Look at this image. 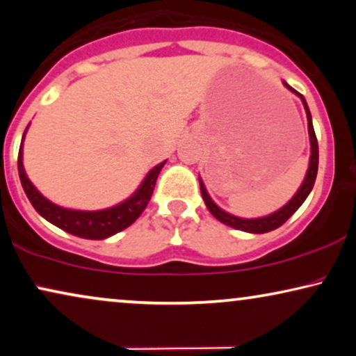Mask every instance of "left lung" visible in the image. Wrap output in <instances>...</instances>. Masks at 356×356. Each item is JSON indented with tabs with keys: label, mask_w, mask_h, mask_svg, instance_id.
<instances>
[{
	"label": "left lung",
	"mask_w": 356,
	"mask_h": 356,
	"mask_svg": "<svg viewBox=\"0 0 356 356\" xmlns=\"http://www.w3.org/2000/svg\"><path fill=\"white\" fill-rule=\"evenodd\" d=\"M283 85L288 88L291 93H294L298 96L299 99L302 101L304 111H306V116H307V132H309V142H311V156H309V167L306 172V177H304L301 186L298 188V191L294 193V196L286 202L283 207H280L278 211L271 212L268 216H261V218H238V216L230 214V212L224 211L222 207H219L212 201V197L207 193V189L202 183V179L200 178V186H201V195L202 200H204V204L212 216L216 219L220 220V222L229 225V227L237 229V230H243V232L248 234H265V232H271V230L278 229L280 225H283L286 220H288L291 216L296 212L306 197L309 196V193L312 191L314 183H316V177H317V168H319V145H317V137L316 132H314V126H312V116H311V111H309V106L304 99V96L301 93H298L294 88H291L288 83L283 81Z\"/></svg>",
	"instance_id": "left-lung-1"
}]
</instances>
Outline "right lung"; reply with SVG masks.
<instances>
[{
	"label": "right lung",
	"mask_w": 356,
	"mask_h": 356,
	"mask_svg": "<svg viewBox=\"0 0 356 356\" xmlns=\"http://www.w3.org/2000/svg\"><path fill=\"white\" fill-rule=\"evenodd\" d=\"M29 126L26 127L24 134H22V142L19 147V155H17V170H19L21 184L24 188L26 196L29 197L31 204L34 209L39 212L45 220L50 224L57 225L58 229L65 230V232L76 235L81 238L90 240H103L108 238L111 235L121 232V230L127 229L129 225L137 220L138 216L144 212V209L149 204L152 193H154L156 177H159L160 170L167 163V160L161 161L150 170L145 175L144 181L140 183L134 195H131L127 200H124L119 204L108 207V209L99 211H78V209H68V207H62L55 202L49 201L42 193L37 189L29 178H27L24 163H22V144H24V137Z\"/></svg>",
	"instance_id": "obj_1"
}]
</instances>
